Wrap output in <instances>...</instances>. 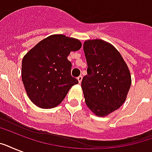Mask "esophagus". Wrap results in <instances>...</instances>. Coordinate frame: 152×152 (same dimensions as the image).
<instances>
[{
	"instance_id": "esophagus-1",
	"label": "esophagus",
	"mask_w": 152,
	"mask_h": 152,
	"mask_svg": "<svg viewBox=\"0 0 152 152\" xmlns=\"http://www.w3.org/2000/svg\"><path fill=\"white\" fill-rule=\"evenodd\" d=\"M77 80H78L79 83H81V81H82V80H83V76H78V77H77Z\"/></svg>"
}]
</instances>
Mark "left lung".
I'll return each mask as SVG.
<instances>
[{
  "instance_id": "1",
  "label": "left lung",
  "mask_w": 152,
  "mask_h": 152,
  "mask_svg": "<svg viewBox=\"0 0 152 152\" xmlns=\"http://www.w3.org/2000/svg\"><path fill=\"white\" fill-rule=\"evenodd\" d=\"M83 51L88 74L81 83L86 105L99 117H106L125 102L132 80L117 49L102 39L87 40Z\"/></svg>"
}]
</instances>
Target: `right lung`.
I'll use <instances>...</instances> for the list:
<instances>
[{
    "label": "right lung",
    "instance_id": "obj_1",
    "mask_svg": "<svg viewBox=\"0 0 152 152\" xmlns=\"http://www.w3.org/2000/svg\"><path fill=\"white\" fill-rule=\"evenodd\" d=\"M78 39L53 34L40 41L22 61V80L27 96L37 106L51 109L58 106L78 80L71 76L68 56L79 50Z\"/></svg>",
    "mask_w": 152,
    "mask_h": 152
}]
</instances>
